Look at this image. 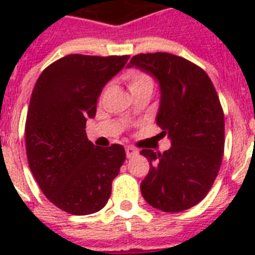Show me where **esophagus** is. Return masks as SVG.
I'll return each mask as SVG.
<instances>
[{
	"mask_svg": "<svg viewBox=\"0 0 255 255\" xmlns=\"http://www.w3.org/2000/svg\"><path fill=\"white\" fill-rule=\"evenodd\" d=\"M126 155H127V159H132V157L139 155V151L133 147H127L126 148Z\"/></svg>",
	"mask_w": 255,
	"mask_h": 255,
	"instance_id": "esophagus-1",
	"label": "esophagus"
}]
</instances>
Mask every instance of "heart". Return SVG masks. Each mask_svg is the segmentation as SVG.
<instances>
[{"label": "heart", "mask_w": 255, "mask_h": 255, "mask_svg": "<svg viewBox=\"0 0 255 255\" xmlns=\"http://www.w3.org/2000/svg\"><path fill=\"white\" fill-rule=\"evenodd\" d=\"M128 87L129 91L137 90V88L143 87H153V82L148 75L143 73H132L128 75Z\"/></svg>", "instance_id": "b5f03b06"}]
</instances>
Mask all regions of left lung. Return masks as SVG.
I'll return each instance as SVG.
<instances>
[{"label": "left lung", "instance_id": "left-lung-1", "mask_svg": "<svg viewBox=\"0 0 255 255\" xmlns=\"http://www.w3.org/2000/svg\"><path fill=\"white\" fill-rule=\"evenodd\" d=\"M127 67L159 83L156 123L172 145L163 153L140 152L149 160L141 194L167 213L189 209L208 194L221 167L225 122L217 92L204 70L173 54H139Z\"/></svg>", "mask_w": 255, "mask_h": 255}]
</instances>
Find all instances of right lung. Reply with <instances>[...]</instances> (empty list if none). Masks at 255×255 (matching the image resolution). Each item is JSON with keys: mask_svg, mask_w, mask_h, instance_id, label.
Masks as SVG:
<instances>
[{"mask_svg": "<svg viewBox=\"0 0 255 255\" xmlns=\"http://www.w3.org/2000/svg\"><path fill=\"white\" fill-rule=\"evenodd\" d=\"M128 58L71 54L43 70L34 86L25 128L29 167L49 201L70 214L104 208L126 160L122 145L95 147L85 128Z\"/></svg>", "mask_w": 255, "mask_h": 255, "instance_id": "add662e5", "label": "right lung"}]
</instances>
